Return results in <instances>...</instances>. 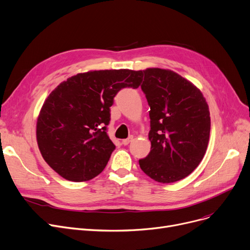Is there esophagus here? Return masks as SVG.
<instances>
[{"label":"esophagus","instance_id":"34e87169","mask_svg":"<svg viewBox=\"0 0 250 250\" xmlns=\"http://www.w3.org/2000/svg\"><path fill=\"white\" fill-rule=\"evenodd\" d=\"M133 139H134V137L133 136H130V137H128L127 139H125V140H123V144L125 146H126V145H128V144L133 141Z\"/></svg>","mask_w":250,"mask_h":250}]
</instances>
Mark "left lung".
Listing matches in <instances>:
<instances>
[{"label":"left lung","instance_id":"1","mask_svg":"<svg viewBox=\"0 0 250 250\" xmlns=\"http://www.w3.org/2000/svg\"><path fill=\"white\" fill-rule=\"evenodd\" d=\"M141 86L150 106L151 151L141 169L161 183L186 178L199 166L211 130L208 105L191 82L171 70H144Z\"/></svg>","mask_w":250,"mask_h":250}]
</instances>
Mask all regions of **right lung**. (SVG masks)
Here are the masks:
<instances>
[{"label":"right lung","instance_id":"right-lung-1","mask_svg":"<svg viewBox=\"0 0 250 250\" xmlns=\"http://www.w3.org/2000/svg\"><path fill=\"white\" fill-rule=\"evenodd\" d=\"M143 71L100 70L77 74L45 99L37 117V145L45 162L64 179L97 176L115 149L106 127L110 106L123 88H138Z\"/></svg>","mask_w":250,"mask_h":250}]
</instances>
